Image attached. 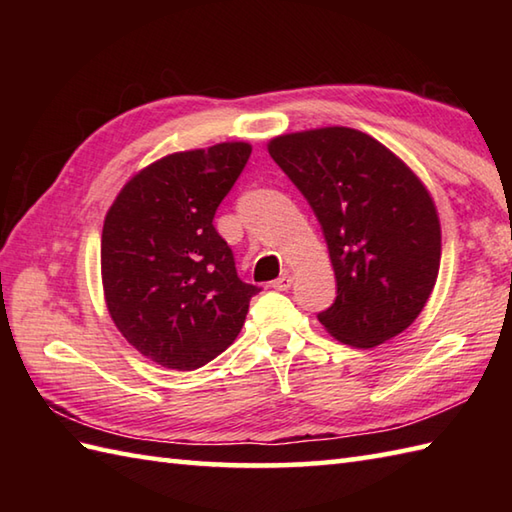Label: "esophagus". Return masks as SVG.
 <instances>
[{
	"mask_svg": "<svg viewBox=\"0 0 512 512\" xmlns=\"http://www.w3.org/2000/svg\"><path fill=\"white\" fill-rule=\"evenodd\" d=\"M270 286H273L275 290H290V286H292V277H290V275H281V277H279V279H275L273 284H270Z\"/></svg>",
	"mask_w": 512,
	"mask_h": 512,
	"instance_id": "1",
	"label": "esophagus"
}]
</instances>
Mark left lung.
<instances>
[{
	"mask_svg": "<svg viewBox=\"0 0 512 512\" xmlns=\"http://www.w3.org/2000/svg\"><path fill=\"white\" fill-rule=\"evenodd\" d=\"M268 154L323 228L336 299L319 314L334 339L376 347L418 319L436 286L442 233L422 180L394 151L352 127L277 136Z\"/></svg>",
	"mask_w": 512,
	"mask_h": 512,
	"instance_id": "8db88e82",
	"label": "left lung"
}]
</instances>
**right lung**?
<instances>
[{"mask_svg": "<svg viewBox=\"0 0 512 512\" xmlns=\"http://www.w3.org/2000/svg\"><path fill=\"white\" fill-rule=\"evenodd\" d=\"M250 151L220 143L169 154L129 178L105 215L107 310L127 343L162 367L191 372L213 361L259 292L237 277L233 250L213 226Z\"/></svg>", "mask_w": 512, "mask_h": 512, "instance_id": "obj_1", "label": "right lung"}]
</instances>
